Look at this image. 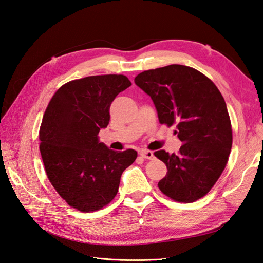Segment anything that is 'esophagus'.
<instances>
[{
    "instance_id": "34e87169",
    "label": "esophagus",
    "mask_w": 263,
    "mask_h": 263,
    "mask_svg": "<svg viewBox=\"0 0 263 263\" xmlns=\"http://www.w3.org/2000/svg\"><path fill=\"white\" fill-rule=\"evenodd\" d=\"M140 156H141V158H144V159H148V160H151V159H154V154H153V151H149V150H141L140 151Z\"/></svg>"
}]
</instances>
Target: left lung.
Here are the masks:
<instances>
[{"label":"left lung","mask_w":263,"mask_h":263,"mask_svg":"<svg viewBox=\"0 0 263 263\" xmlns=\"http://www.w3.org/2000/svg\"><path fill=\"white\" fill-rule=\"evenodd\" d=\"M135 83L153 100L160 124L177 126L183 144L178 154L155 153L168 169L159 189L177 202H195L216 183L232 150L224 98L208 77L182 65L144 71Z\"/></svg>","instance_id":"obj_1"}]
</instances>
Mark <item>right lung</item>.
<instances>
[{"mask_svg": "<svg viewBox=\"0 0 263 263\" xmlns=\"http://www.w3.org/2000/svg\"><path fill=\"white\" fill-rule=\"evenodd\" d=\"M132 85L123 74L92 76L63 84L53 94L39 130L45 170L71 208L87 213L117 194L124 170L137 151H114L99 140L109 122V106Z\"/></svg>", "mask_w": 263, "mask_h": 263, "instance_id": "obj_1", "label": "right lung"}]
</instances>
